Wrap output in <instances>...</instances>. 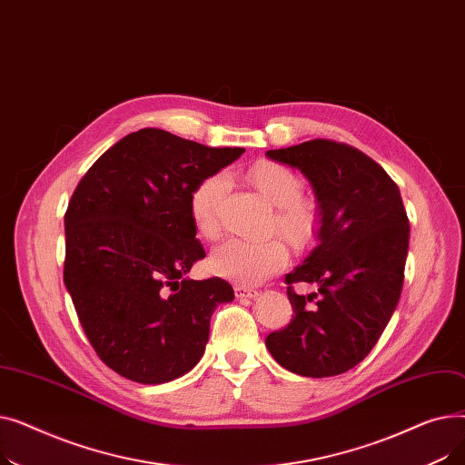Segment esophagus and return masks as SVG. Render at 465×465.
Wrapping results in <instances>:
<instances>
[{
    "label": "esophagus",
    "instance_id": "1",
    "mask_svg": "<svg viewBox=\"0 0 465 465\" xmlns=\"http://www.w3.org/2000/svg\"><path fill=\"white\" fill-rule=\"evenodd\" d=\"M233 290H235V296L239 298V300H242V298H254L258 292L254 290V288H249V286H242V284H235L233 286Z\"/></svg>",
    "mask_w": 465,
    "mask_h": 465
}]
</instances>
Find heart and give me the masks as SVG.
Listing matches in <instances>:
<instances>
[{"label":"heart","instance_id":"heart-1","mask_svg":"<svg viewBox=\"0 0 465 465\" xmlns=\"http://www.w3.org/2000/svg\"><path fill=\"white\" fill-rule=\"evenodd\" d=\"M249 183L275 205L270 230H277L288 242L305 249L322 230V207L303 193V179L294 169L273 160H258L247 169ZM226 192V177L211 173L198 181L188 195L190 218L200 235H220V205ZM288 260V249L279 237L228 239L211 256L213 272L235 282H258L279 272Z\"/></svg>","mask_w":465,"mask_h":465}]
</instances>
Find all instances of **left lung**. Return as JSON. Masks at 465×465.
Wrapping results in <instances>:
<instances>
[{"instance_id":"obj_1","label":"left lung","mask_w":465,"mask_h":465,"mask_svg":"<svg viewBox=\"0 0 465 465\" xmlns=\"http://www.w3.org/2000/svg\"><path fill=\"white\" fill-rule=\"evenodd\" d=\"M267 156L302 169L324 220L321 245L284 277L292 321L265 347L292 373L341 375L371 352L401 296L409 218L400 188L347 143L311 139ZM296 282L317 292L300 297Z\"/></svg>"}]
</instances>
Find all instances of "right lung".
Instances as JSON below:
<instances>
[{"mask_svg": "<svg viewBox=\"0 0 465 465\" xmlns=\"http://www.w3.org/2000/svg\"><path fill=\"white\" fill-rule=\"evenodd\" d=\"M242 153L143 128L97 158L73 192L64 282L90 345L118 375L162 384L203 356L211 314L233 288L184 279L205 258L188 195Z\"/></svg>", "mask_w": 465, "mask_h": 465, "instance_id": "1", "label": "right lung"}]
</instances>
